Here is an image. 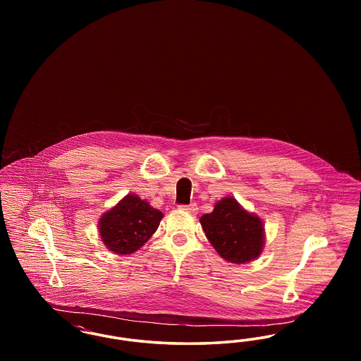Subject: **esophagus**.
<instances>
[{
	"label": "esophagus",
	"mask_w": 361,
	"mask_h": 361,
	"mask_svg": "<svg viewBox=\"0 0 361 361\" xmlns=\"http://www.w3.org/2000/svg\"><path fill=\"white\" fill-rule=\"evenodd\" d=\"M181 209H184V211H187L189 214H192V215H196L197 214V206H196V203H190V204H183V206H180Z\"/></svg>",
	"instance_id": "esophagus-1"
}]
</instances>
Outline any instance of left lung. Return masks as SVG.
<instances>
[{
	"instance_id": "1",
	"label": "left lung",
	"mask_w": 361,
	"mask_h": 361,
	"mask_svg": "<svg viewBox=\"0 0 361 361\" xmlns=\"http://www.w3.org/2000/svg\"><path fill=\"white\" fill-rule=\"evenodd\" d=\"M200 224L215 250L230 262L245 264L262 252L264 224L233 197L218 202L211 214L200 218Z\"/></svg>"
}]
</instances>
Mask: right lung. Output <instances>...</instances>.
<instances>
[{
	"mask_svg": "<svg viewBox=\"0 0 361 361\" xmlns=\"http://www.w3.org/2000/svg\"><path fill=\"white\" fill-rule=\"evenodd\" d=\"M162 216L161 211L137 195H127L102 216L99 224L102 240L111 252L131 255L154 234Z\"/></svg>",
	"mask_w": 361,
	"mask_h": 361,
	"instance_id": "right-lung-1",
	"label": "right lung"
}]
</instances>
